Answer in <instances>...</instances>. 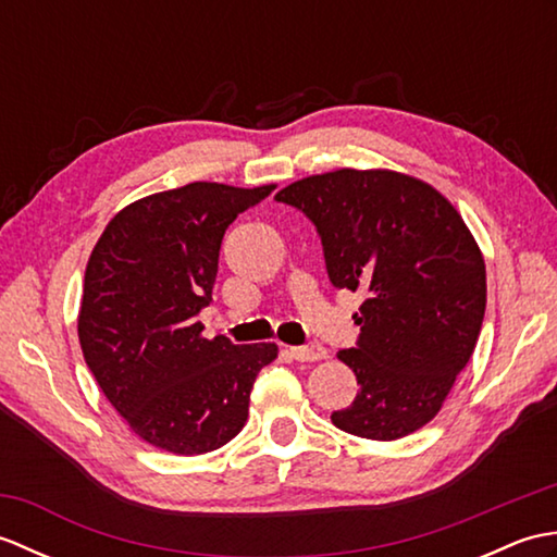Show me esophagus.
<instances>
[{
	"label": "esophagus",
	"instance_id": "obj_1",
	"mask_svg": "<svg viewBox=\"0 0 557 557\" xmlns=\"http://www.w3.org/2000/svg\"><path fill=\"white\" fill-rule=\"evenodd\" d=\"M289 354L292 359L297 361H321L327 357V349L321 345H301V347H292Z\"/></svg>",
	"mask_w": 557,
	"mask_h": 557
}]
</instances>
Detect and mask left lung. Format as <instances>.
I'll return each instance as SVG.
<instances>
[{
    "mask_svg": "<svg viewBox=\"0 0 557 557\" xmlns=\"http://www.w3.org/2000/svg\"><path fill=\"white\" fill-rule=\"evenodd\" d=\"M321 236L327 277L361 289L357 345L337 354L359 393L333 423L397 441L429 423L474 354L486 313V265L445 196L387 170L306 176L275 196Z\"/></svg>",
    "mask_w": 557,
    "mask_h": 557,
    "instance_id": "1",
    "label": "left lung"
}]
</instances>
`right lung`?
I'll list each match as a JSON object with an SVG mask.
<instances>
[{
	"mask_svg": "<svg viewBox=\"0 0 557 557\" xmlns=\"http://www.w3.org/2000/svg\"><path fill=\"white\" fill-rule=\"evenodd\" d=\"M275 186L194 182L116 212L92 248L78 339L88 369L132 431L174 455H203L244 429L275 345L206 339L222 236Z\"/></svg>",
	"mask_w": 557,
	"mask_h": 557,
	"instance_id": "right-lung-1",
	"label": "right lung"
}]
</instances>
